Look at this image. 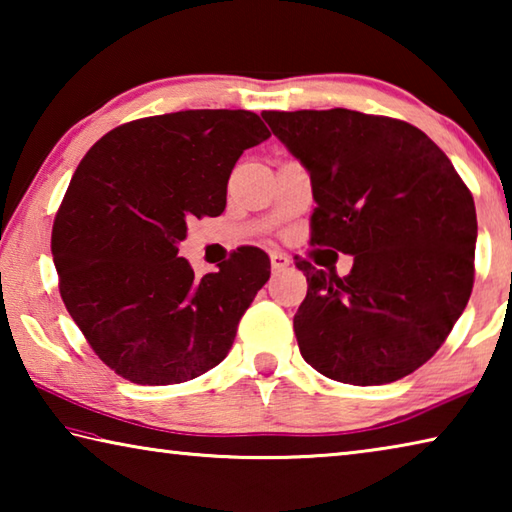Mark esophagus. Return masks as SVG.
Masks as SVG:
<instances>
[{"label": "esophagus", "instance_id": "34e87169", "mask_svg": "<svg viewBox=\"0 0 512 512\" xmlns=\"http://www.w3.org/2000/svg\"><path fill=\"white\" fill-rule=\"evenodd\" d=\"M271 266H273V271H284V268L291 266V257L287 253H282V250H273Z\"/></svg>", "mask_w": 512, "mask_h": 512}]
</instances>
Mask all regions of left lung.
<instances>
[{
  "label": "left lung",
  "instance_id": "left-lung-1",
  "mask_svg": "<svg viewBox=\"0 0 512 512\" xmlns=\"http://www.w3.org/2000/svg\"><path fill=\"white\" fill-rule=\"evenodd\" d=\"M309 171L311 244L352 255L339 277L307 259L293 318L302 359L354 386L391 384L427 363L470 300L476 210L447 155L406 121L357 110H264Z\"/></svg>",
  "mask_w": 512,
  "mask_h": 512
}]
</instances>
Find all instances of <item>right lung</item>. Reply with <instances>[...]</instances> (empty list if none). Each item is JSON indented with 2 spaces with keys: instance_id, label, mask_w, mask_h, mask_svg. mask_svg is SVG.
<instances>
[{
  "instance_id": "1",
  "label": "right lung",
  "mask_w": 512,
  "mask_h": 512,
  "mask_svg": "<svg viewBox=\"0 0 512 512\" xmlns=\"http://www.w3.org/2000/svg\"><path fill=\"white\" fill-rule=\"evenodd\" d=\"M268 137L250 110H183L115 128L76 167L51 253L69 316L119 377L180 384L228 357L271 259L246 246L196 280L178 244L225 210L241 153Z\"/></svg>"
}]
</instances>
